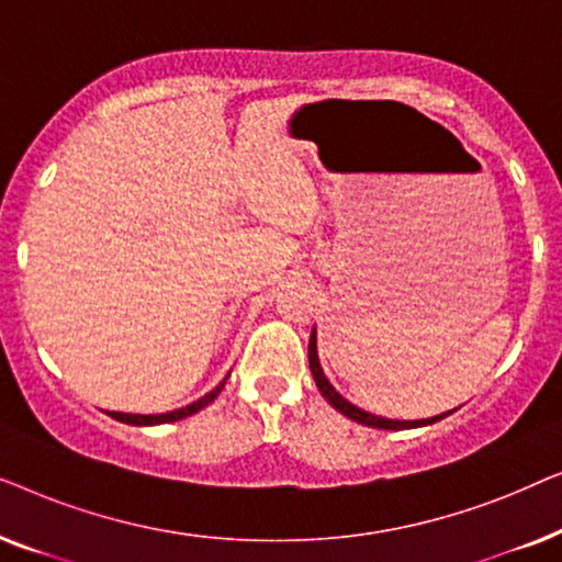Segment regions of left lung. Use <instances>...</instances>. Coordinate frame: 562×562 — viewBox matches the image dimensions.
I'll use <instances>...</instances> for the list:
<instances>
[{"mask_svg":"<svg viewBox=\"0 0 562 562\" xmlns=\"http://www.w3.org/2000/svg\"><path fill=\"white\" fill-rule=\"evenodd\" d=\"M310 371L314 375V383H317L319 394L327 398L329 404L335 406L337 412L345 414V417L358 422V425H366V427H375V429H409V427H425V425H435V422H440L442 417H448L450 412L445 414H437V417H429V419H414V422H402V419H386V417H375L371 412H363L358 409L356 404H350L348 398H342L337 394L333 383L327 381V375L322 373V366H319V358H317V329H312V337H310Z\"/></svg>","mask_w":562,"mask_h":562,"instance_id":"obj_1","label":"left lung"}]
</instances>
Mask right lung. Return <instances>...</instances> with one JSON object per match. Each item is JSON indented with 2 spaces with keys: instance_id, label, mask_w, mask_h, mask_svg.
Masks as SVG:
<instances>
[{
  "instance_id": "right-lung-1",
  "label": "right lung",
  "mask_w": 562,
  "mask_h": 562,
  "mask_svg": "<svg viewBox=\"0 0 562 562\" xmlns=\"http://www.w3.org/2000/svg\"><path fill=\"white\" fill-rule=\"evenodd\" d=\"M229 379V373L222 379L220 386H214L210 394H204L202 398H196L194 404L189 406H181V409H173V412H166V414H125V412H106L112 419L117 422H125V425H135V427H150V425H166V422H176V419H183V417H191V414H196L199 409H204L206 404H212L214 398L220 396V391L225 389V381Z\"/></svg>"
}]
</instances>
